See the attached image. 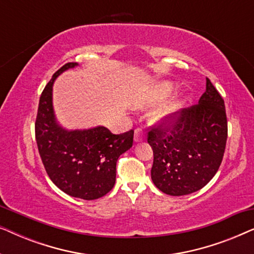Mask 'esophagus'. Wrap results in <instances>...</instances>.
Listing matches in <instances>:
<instances>
[{
  "instance_id": "34e87169",
  "label": "esophagus",
  "mask_w": 254,
  "mask_h": 254,
  "mask_svg": "<svg viewBox=\"0 0 254 254\" xmlns=\"http://www.w3.org/2000/svg\"><path fill=\"white\" fill-rule=\"evenodd\" d=\"M144 140V135L142 133V130L140 128H137V129L134 130V141L135 142H141Z\"/></svg>"
}]
</instances>
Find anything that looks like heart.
<instances>
[{"mask_svg":"<svg viewBox=\"0 0 254 254\" xmlns=\"http://www.w3.org/2000/svg\"><path fill=\"white\" fill-rule=\"evenodd\" d=\"M173 89H175V86L171 82H162L159 83V84L156 86L155 90H154V98L155 100H162L168 97L169 95H171ZM180 106V103L178 99H175L172 100L171 103L169 104V105H166L165 107H163L157 112L156 114V118L157 119H163V118H166V117H170L171 114L175 112V111L178 110V107Z\"/></svg>","mask_w":254,"mask_h":254,"instance_id":"b5f03b06","label":"heart"}]
</instances>
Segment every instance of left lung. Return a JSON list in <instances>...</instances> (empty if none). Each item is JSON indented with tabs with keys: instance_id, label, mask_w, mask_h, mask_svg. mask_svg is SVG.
<instances>
[{
	"instance_id": "1",
	"label": "left lung",
	"mask_w": 254,
	"mask_h": 254,
	"mask_svg": "<svg viewBox=\"0 0 254 254\" xmlns=\"http://www.w3.org/2000/svg\"><path fill=\"white\" fill-rule=\"evenodd\" d=\"M227 137L224 100L207 78L197 105L166 117L148 133L155 186L173 196L202 189L220 168Z\"/></svg>"
}]
</instances>
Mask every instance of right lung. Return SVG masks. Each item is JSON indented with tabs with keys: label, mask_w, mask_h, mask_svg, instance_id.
Segmentation results:
<instances>
[{
	"label": "right lung",
	"mask_w": 254,
	"mask_h": 254,
	"mask_svg": "<svg viewBox=\"0 0 254 254\" xmlns=\"http://www.w3.org/2000/svg\"><path fill=\"white\" fill-rule=\"evenodd\" d=\"M78 64L61 67L45 86L36 119V140L41 161L55 186L83 200L99 199L116 184L117 161L133 145L134 130L112 134L104 126L67 130L53 109L55 78Z\"/></svg>",
	"instance_id": "obj_1"
}]
</instances>
